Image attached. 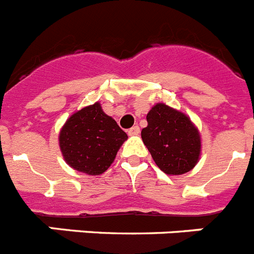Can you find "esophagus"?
<instances>
[{
	"mask_svg": "<svg viewBox=\"0 0 254 254\" xmlns=\"http://www.w3.org/2000/svg\"><path fill=\"white\" fill-rule=\"evenodd\" d=\"M139 133H140V129L138 125H135V127H130V129L127 130V134H129V135H138Z\"/></svg>",
	"mask_w": 254,
	"mask_h": 254,
	"instance_id": "34e87169",
	"label": "esophagus"
}]
</instances>
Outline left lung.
I'll list each match as a JSON object with an SVG mask.
<instances>
[{
    "instance_id": "obj_1",
    "label": "left lung",
    "mask_w": 254,
    "mask_h": 254,
    "mask_svg": "<svg viewBox=\"0 0 254 254\" xmlns=\"http://www.w3.org/2000/svg\"><path fill=\"white\" fill-rule=\"evenodd\" d=\"M142 139L152 158L167 175H182L198 164L200 157L199 130L182 111L156 103L147 114Z\"/></svg>"
}]
</instances>
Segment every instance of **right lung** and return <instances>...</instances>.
Instances as JSON below:
<instances>
[{"mask_svg": "<svg viewBox=\"0 0 254 254\" xmlns=\"http://www.w3.org/2000/svg\"><path fill=\"white\" fill-rule=\"evenodd\" d=\"M127 139L118 123L103 112L100 102L70 116L60 130L59 145L65 162L87 175H101L111 166Z\"/></svg>", "mask_w": 254, "mask_h": 254, "instance_id": "obj_1", "label": "right lung"}]
</instances>
